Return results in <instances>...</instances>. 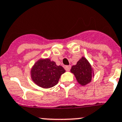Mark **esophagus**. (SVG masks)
I'll return each mask as SVG.
<instances>
[{
    "instance_id": "esophagus-1",
    "label": "esophagus",
    "mask_w": 122,
    "mask_h": 122,
    "mask_svg": "<svg viewBox=\"0 0 122 122\" xmlns=\"http://www.w3.org/2000/svg\"><path fill=\"white\" fill-rule=\"evenodd\" d=\"M71 66L70 65L65 66V69L66 71H69L70 70H71Z\"/></svg>"
}]
</instances>
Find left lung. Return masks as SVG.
<instances>
[{
  "label": "left lung",
  "mask_w": 122,
  "mask_h": 122,
  "mask_svg": "<svg viewBox=\"0 0 122 122\" xmlns=\"http://www.w3.org/2000/svg\"><path fill=\"white\" fill-rule=\"evenodd\" d=\"M71 72L74 74L77 81L81 85L90 83L94 76L90 62L84 57H82L76 65L72 66Z\"/></svg>",
  "instance_id": "obj_1"
}]
</instances>
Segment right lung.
Masks as SVG:
<instances>
[{
	"label": "right lung",
	"instance_id": "obj_1",
	"mask_svg": "<svg viewBox=\"0 0 122 122\" xmlns=\"http://www.w3.org/2000/svg\"><path fill=\"white\" fill-rule=\"evenodd\" d=\"M66 72L61 66L50 59H41L34 64L30 71L32 80L38 86L49 88L58 83L60 78Z\"/></svg>",
	"mask_w": 122,
	"mask_h": 122
}]
</instances>
